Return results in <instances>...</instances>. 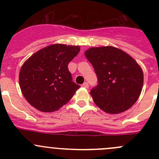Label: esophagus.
<instances>
[{"mask_svg":"<svg viewBox=\"0 0 159 159\" xmlns=\"http://www.w3.org/2000/svg\"><path fill=\"white\" fill-rule=\"evenodd\" d=\"M89 83L88 82H84V84H82V87H84V88H86V89H88V88H89Z\"/></svg>","mask_w":159,"mask_h":159,"instance_id":"esophagus-1","label":"esophagus"}]
</instances>
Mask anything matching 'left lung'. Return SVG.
Masks as SVG:
<instances>
[{
    "label": "left lung",
    "mask_w": 159,
    "mask_h": 159,
    "mask_svg": "<svg viewBox=\"0 0 159 159\" xmlns=\"http://www.w3.org/2000/svg\"><path fill=\"white\" fill-rule=\"evenodd\" d=\"M84 55L98 80L90 92L95 105L108 114L129 109L139 98L143 86L140 65L129 54L112 46L91 48Z\"/></svg>",
    "instance_id": "8db88e82"
}]
</instances>
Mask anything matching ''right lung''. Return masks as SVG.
I'll return each mask as SVG.
<instances>
[{
	"mask_svg": "<svg viewBox=\"0 0 159 159\" xmlns=\"http://www.w3.org/2000/svg\"><path fill=\"white\" fill-rule=\"evenodd\" d=\"M79 51V46L51 44L23 64L19 84L30 105L41 111L53 112L69 102L80 86L72 81L68 65Z\"/></svg>",
	"mask_w": 159,
	"mask_h": 159,
	"instance_id": "1",
	"label": "right lung"
}]
</instances>
